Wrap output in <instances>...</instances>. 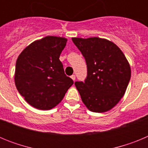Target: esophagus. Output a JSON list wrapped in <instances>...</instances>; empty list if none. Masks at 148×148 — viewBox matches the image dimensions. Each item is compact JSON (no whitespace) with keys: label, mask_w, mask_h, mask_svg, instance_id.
Here are the masks:
<instances>
[{"label":"esophagus","mask_w":148,"mask_h":148,"mask_svg":"<svg viewBox=\"0 0 148 148\" xmlns=\"http://www.w3.org/2000/svg\"><path fill=\"white\" fill-rule=\"evenodd\" d=\"M70 78H71L74 81V82H75V75H72L71 76H70Z\"/></svg>","instance_id":"obj_1"}]
</instances>
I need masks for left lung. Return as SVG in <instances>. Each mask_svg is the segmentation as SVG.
<instances>
[{
  "instance_id": "left-lung-1",
  "label": "left lung",
  "mask_w": 148,
  "mask_h": 148,
  "mask_svg": "<svg viewBox=\"0 0 148 148\" xmlns=\"http://www.w3.org/2000/svg\"><path fill=\"white\" fill-rule=\"evenodd\" d=\"M86 61L84 82H75L82 101L92 112L104 113L116 105L130 80V65L121 49L99 38H72Z\"/></svg>"
}]
</instances>
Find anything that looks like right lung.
I'll use <instances>...</instances> for the list:
<instances>
[{
  "label": "right lung",
  "instance_id": "1",
  "mask_svg": "<svg viewBox=\"0 0 148 148\" xmlns=\"http://www.w3.org/2000/svg\"><path fill=\"white\" fill-rule=\"evenodd\" d=\"M66 40L64 38L47 36L32 43L18 56L15 86L34 108L43 110L53 108L74 83L65 75L59 60Z\"/></svg>",
  "mask_w": 148,
  "mask_h": 148
}]
</instances>
